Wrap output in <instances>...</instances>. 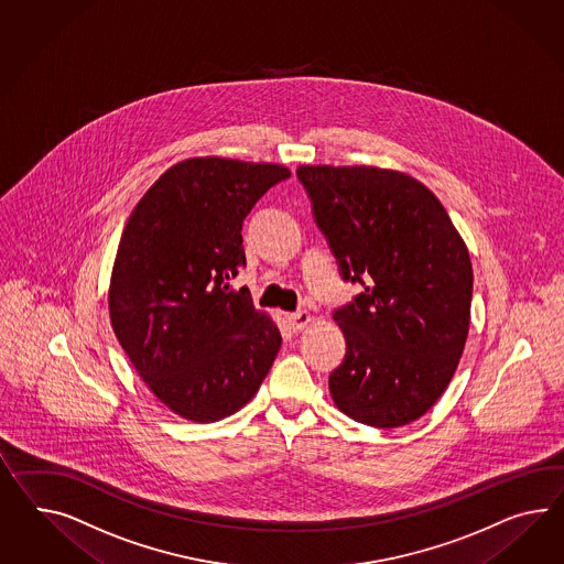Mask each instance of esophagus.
Segmentation results:
<instances>
[{
    "label": "esophagus",
    "instance_id": "1",
    "mask_svg": "<svg viewBox=\"0 0 564 564\" xmlns=\"http://www.w3.org/2000/svg\"><path fill=\"white\" fill-rule=\"evenodd\" d=\"M288 321H290V326L293 330H302V328H305V326L310 324L312 316H310L305 310H300V312H295V314H290Z\"/></svg>",
    "mask_w": 564,
    "mask_h": 564
}]
</instances>
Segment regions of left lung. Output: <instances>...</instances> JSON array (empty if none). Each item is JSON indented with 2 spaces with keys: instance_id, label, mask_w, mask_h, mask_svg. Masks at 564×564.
I'll use <instances>...</instances> for the list:
<instances>
[{
  "instance_id": "8db88e82",
  "label": "left lung",
  "mask_w": 564,
  "mask_h": 564,
  "mask_svg": "<svg viewBox=\"0 0 564 564\" xmlns=\"http://www.w3.org/2000/svg\"><path fill=\"white\" fill-rule=\"evenodd\" d=\"M314 221L343 281L347 352L328 378L336 406L378 429L423 416L456 373L468 338L473 262L440 198L397 170L300 166Z\"/></svg>"
}]
</instances>
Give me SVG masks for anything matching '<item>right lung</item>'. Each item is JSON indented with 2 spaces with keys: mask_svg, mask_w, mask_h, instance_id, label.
<instances>
[{
  "mask_svg": "<svg viewBox=\"0 0 564 564\" xmlns=\"http://www.w3.org/2000/svg\"><path fill=\"white\" fill-rule=\"evenodd\" d=\"M290 176L279 164L184 160L122 229L108 291L112 330L158 400L188 421L240 411L279 352L274 322L229 281L246 267V215Z\"/></svg>",
  "mask_w": 564,
  "mask_h": 564,
  "instance_id": "obj_1",
  "label": "right lung"
}]
</instances>
